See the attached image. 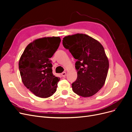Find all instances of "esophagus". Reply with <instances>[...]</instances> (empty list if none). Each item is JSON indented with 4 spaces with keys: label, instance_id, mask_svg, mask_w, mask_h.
I'll list each match as a JSON object with an SVG mask.
<instances>
[{
    "label": "esophagus",
    "instance_id": "34e87169",
    "mask_svg": "<svg viewBox=\"0 0 132 132\" xmlns=\"http://www.w3.org/2000/svg\"><path fill=\"white\" fill-rule=\"evenodd\" d=\"M66 75H67V73H66V72H63V73L61 74V75L63 77H65Z\"/></svg>",
    "mask_w": 132,
    "mask_h": 132
}]
</instances>
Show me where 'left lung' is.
I'll list each match as a JSON object with an SVG mask.
<instances>
[{
    "label": "left lung",
    "instance_id": "left-lung-1",
    "mask_svg": "<svg viewBox=\"0 0 132 132\" xmlns=\"http://www.w3.org/2000/svg\"><path fill=\"white\" fill-rule=\"evenodd\" d=\"M63 45L77 59L78 77L71 84L73 91L84 97L96 94L105 84L109 68L104 48L98 41L82 34L64 37Z\"/></svg>",
    "mask_w": 132,
    "mask_h": 132
}]
</instances>
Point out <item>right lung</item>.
<instances>
[{"label": "right lung", "instance_id": "right-lung-1", "mask_svg": "<svg viewBox=\"0 0 132 132\" xmlns=\"http://www.w3.org/2000/svg\"><path fill=\"white\" fill-rule=\"evenodd\" d=\"M59 37L35 39L27 46L19 62L22 81L35 95L41 98L51 96L56 91L60 78L52 73L50 58L61 43Z\"/></svg>", "mask_w": 132, "mask_h": 132}]
</instances>
